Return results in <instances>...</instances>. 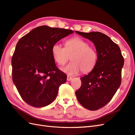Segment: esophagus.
Returning <instances> with one entry per match:
<instances>
[{
  "mask_svg": "<svg viewBox=\"0 0 135 135\" xmlns=\"http://www.w3.org/2000/svg\"><path fill=\"white\" fill-rule=\"evenodd\" d=\"M72 78L71 77H70V76H69V75H68V77H67V80L68 81H71V80H72Z\"/></svg>",
  "mask_w": 135,
  "mask_h": 135,
  "instance_id": "34e87169",
  "label": "esophagus"
}]
</instances>
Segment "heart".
I'll return each instance as SVG.
<instances>
[{
    "label": "heart",
    "mask_w": 135,
    "mask_h": 135,
    "mask_svg": "<svg viewBox=\"0 0 135 135\" xmlns=\"http://www.w3.org/2000/svg\"><path fill=\"white\" fill-rule=\"evenodd\" d=\"M55 61L62 66L70 59L71 62L62 68L65 73L75 75L81 70L87 73L94 68L97 61V54L94 48L89 43L80 37L68 39L65 43V47L55 44L51 48Z\"/></svg>",
    "instance_id": "b5f03b06"
}]
</instances>
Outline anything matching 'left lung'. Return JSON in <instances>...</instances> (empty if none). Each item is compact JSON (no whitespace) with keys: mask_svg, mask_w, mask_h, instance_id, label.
I'll use <instances>...</instances> for the list:
<instances>
[{"mask_svg":"<svg viewBox=\"0 0 135 135\" xmlns=\"http://www.w3.org/2000/svg\"><path fill=\"white\" fill-rule=\"evenodd\" d=\"M75 32L93 42L97 54L96 65L80 78L81 86L75 95L84 108L96 110L109 103L120 87L124 60L119 46L105 34L98 31Z\"/></svg>","mask_w":135,"mask_h":135,"instance_id":"obj_1","label":"left lung"}]
</instances>
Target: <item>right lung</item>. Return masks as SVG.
Segmentation results:
<instances>
[{
	"mask_svg": "<svg viewBox=\"0 0 135 135\" xmlns=\"http://www.w3.org/2000/svg\"><path fill=\"white\" fill-rule=\"evenodd\" d=\"M71 30L41 26L19 39L13 54L12 81L26 103L44 107L56 98L67 75L56 66L52 45L68 35Z\"/></svg>",
	"mask_w": 135,
	"mask_h": 135,
	"instance_id": "1",
	"label": "right lung"
}]
</instances>
